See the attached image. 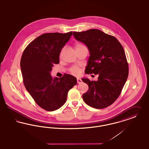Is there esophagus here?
I'll return each instance as SVG.
<instances>
[{
	"label": "esophagus",
	"mask_w": 149,
	"mask_h": 149,
	"mask_svg": "<svg viewBox=\"0 0 149 149\" xmlns=\"http://www.w3.org/2000/svg\"><path fill=\"white\" fill-rule=\"evenodd\" d=\"M77 83L78 84H80L81 83H82V80L81 79H79V78H77Z\"/></svg>",
	"instance_id": "obj_1"
}]
</instances>
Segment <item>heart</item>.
<instances>
[{
  "instance_id": "1",
  "label": "heart",
  "mask_w": 149,
  "mask_h": 149,
  "mask_svg": "<svg viewBox=\"0 0 149 149\" xmlns=\"http://www.w3.org/2000/svg\"><path fill=\"white\" fill-rule=\"evenodd\" d=\"M84 48H86V46L83 43H80V42H77L75 44V48L77 51L80 50V49H83ZM62 52V51L61 52V54ZM70 72L71 74L78 75V74H79V73H80V70H79L78 68H77L76 66H72L70 69Z\"/></svg>"
}]
</instances>
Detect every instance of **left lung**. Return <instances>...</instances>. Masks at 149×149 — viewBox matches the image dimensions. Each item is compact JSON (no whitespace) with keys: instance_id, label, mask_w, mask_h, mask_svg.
<instances>
[{"instance_id":"8db88e82","label":"left lung","mask_w":149,"mask_h":149,"mask_svg":"<svg viewBox=\"0 0 149 149\" xmlns=\"http://www.w3.org/2000/svg\"><path fill=\"white\" fill-rule=\"evenodd\" d=\"M73 35L90 52L85 72L98 74L97 81L82 79L89 87L83 100L93 108H106L119 96L128 78V63L123 47L115 37L97 29L74 31Z\"/></svg>"}]
</instances>
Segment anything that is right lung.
<instances>
[{
    "mask_svg": "<svg viewBox=\"0 0 149 149\" xmlns=\"http://www.w3.org/2000/svg\"><path fill=\"white\" fill-rule=\"evenodd\" d=\"M72 34V31L43 34L29 43L22 54L24 86L36 104L46 111H54L64 105L69 91L77 83L70 74L54 79L50 74L54 64L59 63L60 53Z\"/></svg>",
    "mask_w": 149,
    "mask_h": 149,
    "instance_id": "add662e5",
    "label": "right lung"
}]
</instances>
